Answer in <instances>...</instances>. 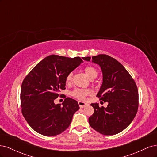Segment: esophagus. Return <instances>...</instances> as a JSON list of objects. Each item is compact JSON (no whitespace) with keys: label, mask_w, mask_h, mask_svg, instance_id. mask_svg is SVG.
<instances>
[{"label":"esophagus","mask_w":157,"mask_h":157,"mask_svg":"<svg viewBox=\"0 0 157 157\" xmlns=\"http://www.w3.org/2000/svg\"><path fill=\"white\" fill-rule=\"evenodd\" d=\"M78 103V105H79L80 108H83L84 107H85L86 105H87V104H86V103L82 102V101H79Z\"/></svg>","instance_id":"34e87169"}]
</instances>
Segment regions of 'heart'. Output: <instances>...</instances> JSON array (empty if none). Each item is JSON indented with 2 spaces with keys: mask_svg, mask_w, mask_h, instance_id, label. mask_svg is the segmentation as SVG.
Segmentation results:
<instances>
[{
  "mask_svg": "<svg viewBox=\"0 0 157 157\" xmlns=\"http://www.w3.org/2000/svg\"><path fill=\"white\" fill-rule=\"evenodd\" d=\"M85 73L88 76V78L90 79H94L97 77L98 76V71L93 66H87L84 68V69ZM73 73L71 72L69 73L67 76H66L65 78V83L67 84H70L73 81ZM91 94V91L88 89H80L77 88L74 90L73 91L71 92V96H73L75 98H77L78 99H84L86 96L88 95Z\"/></svg>",
  "mask_w": 157,
  "mask_h": 157,
  "instance_id": "heart-1",
  "label": "heart"
}]
</instances>
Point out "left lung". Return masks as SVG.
Returning <instances> with one entry per match:
<instances>
[{
	"instance_id": "left-lung-1",
	"label": "left lung",
	"mask_w": 157,
	"mask_h": 157,
	"mask_svg": "<svg viewBox=\"0 0 157 157\" xmlns=\"http://www.w3.org/2000/svg\"><path fill=\"white\" fill-rule=\"evenodd\" d=\"M90 61V57L82 58ZM103 73V83L97 97L108 102L106 108L92 103L94 113L89 124L103 135L118 134L129 126L136 117L139 105L138 90L134 78L121 63L112 57L99 54L92 57Z\"/></svg>"
}]
</instances>
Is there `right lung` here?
<instances>
[{
	"label": "right lung",
	"instance_id": "1",
	"mask_svg": "<svg viewBox=\"0 0 157 157\" xmlns=\"http://www.w3.org/2000/svg\"><path fill=\"white\" fill-rule=\"evenodd\" d=\"M82 63L73 58L50 55L38 63L23 79L20 93L21 113L29 125L40 134L54 136L69 126L78 102L65 98L62 103H54L61 90H65V78Z\"/></svg>",
	"mask_w": 157,
	"mask_h": 157
}]
</instances>
